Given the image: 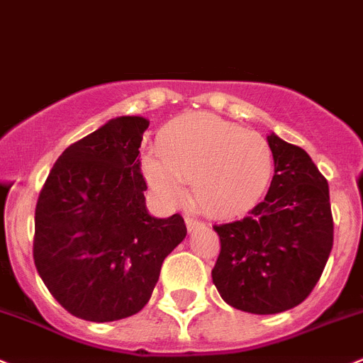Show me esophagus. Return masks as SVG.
Instances as JSON below:
<instances>
[{"label":"esophagus","mask_w":363,"mask_h":363,"mask_svg":"<svg viewBox=\"0 0 363 363\" xmlns=\"http://www.w3.org/2000/svg\"><path fill=\"white\" fill-rule=\"evenodd\" d=\"M199 225H202V223H200L199 220H195V218H186V227H188L189 232L195 230V228L199 227Z\"/></svg>","instance_id":"obj_1"}]
</instances>
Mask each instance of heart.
<instances>
[{
  "label": "heart",
  "mask_w": 363,
  "mask_h": 363,
  "mask_svg": "<svg viewBox=\"0 0 363 363\" xmlns=\"http://www.w3.org/2000/svg\"><path fill=\"white\" fill-rule=\"evenodd\" d=\"M142 170L164 202H181L184 182H193L199 206L227 216L262 196L273 174V154L259 133L211 113H189L164 125L157 152L142 157Z\"/></svg>",
  "instance_id": "1"
}]
</instances>
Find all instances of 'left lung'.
<instances>
[{"label":"left lung","mask_w":363,"mask_h":363,"mask_svg":"<svg viewBox=\"0 0 363 363\" xmlns=\"http://www.w3.org/2000/svg\"><path fill=\"white\" fill-rule=\"evenodd\" d=\"M275 175L248 216L214 225L221 250L213 284L230 307L279 314L300 305L318 284L333 246L326 179L301 147L267 135Z\"/></svg>","instance_id":"8db88e82"}]
</instances>
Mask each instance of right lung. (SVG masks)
Segmentation results:
<instances>
[{"label":"right lung","instance_id":"obj_1","mask_svg":"<svg viewBox=\"0 0 363 363\" xmlns=\"http://www.w3.org/2000/svg\"><path fill=\"white\" fill-rule=\"evenodd\" d=\"M147 128L143 117L108 121L63 150L38 195L35 266L55 300L84 321L142 311L186 238L181 214L147 211L138 157Z\"/></svg>","mask_w":363,"mask_h":363}]
</instances>
